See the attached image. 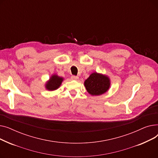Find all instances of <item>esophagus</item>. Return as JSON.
Segmentation results:
<instances>
[{
    "instance_id": "obj_1",
    "label": "esophagus",
    "mask_w": 158,
    "mask_h": 158,
    "mask_svg": "<svg viewBox=\"0 0 158 158\" xmlns=\"http://www.w3.org/2000/svg\"><path fill=\"white\" fill-rule=\"evenodd\" d=\"M71 79H72V80H76V81H77L78 79H79V77H77V76H72V77H71Z\"/></svg>"
}]
</instances>
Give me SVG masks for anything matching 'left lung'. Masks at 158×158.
<instances>
[{
    "label": "left lung",
    "instance_id": "8db88e82",
    "mask_svg": "<svg viewBox=\"0 0 158 158\" xmlns=\"http://www.w3.org/2000/svg\"><path fill=\"white\" fill-rule=\"evenodd\" d=\"M84 85L88 93L92 96H98L106 93L111 86V80L108 76L97 72L89 75L85 81Z\"/></svg>",
    "mask_w": 158,
    "mask_h": 158
}]
</instances>
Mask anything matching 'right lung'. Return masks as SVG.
Returning <instances> with one entry per match:
<instances>
[{"label": "right lung", "instance_id": "obj_1", "mask_svg": "<svg viewBox=\"0 0 158 158\" xmlns=\"http://www.w3.org/2000/svg\"><path fill=\"white\" fill-rule=\"evenodd\" d=\"M63 81L64 78L63 77H60L56 73H54L45 82V88L48 91L56 90L60 87Z\"/></svg>", "mask_w": 158, "mask_h": 158}]
</instances>
